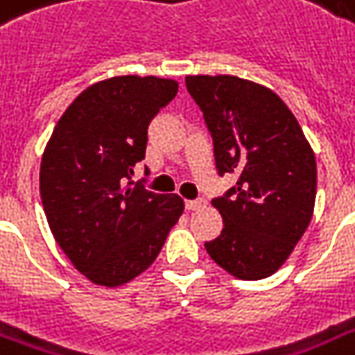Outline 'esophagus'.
Here are the masks:
<instances>
[{"label": "esophagus", "mask_w": 355, "mask_h": 355, "mask_svg": "<svg viewBox=\"0 0 355 355\" xmlns=\"http://www.w3.org/2000/svg\"><path fill=\"white\" fill-rule=\"evenodd\" d=\"M186 208H188V210H202V208H206V200L205 199L186 200Z\"/></svg>", "instance_id": "1"}]
</instances>
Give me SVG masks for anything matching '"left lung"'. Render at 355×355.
Here are the masks:
<instances>
[{"label": "left lung", "mask_w": 355, "mask_h": 355, "mask_svg": "<svg viewBox=\"0 0 355 355\" xmlns=\"http://www.w3.org/2000/svg\"><path fill=\"white\" fill-rule=\"evenodd\" d=\"M186 88L205 114L219 175L236 188L214 200L221 236L205 245L239 280L275 275L313 217L317 162L297 118L275 92L234 75H188Z\"/></svg>", "instance_id": "left-lung-1"}]
</instances>
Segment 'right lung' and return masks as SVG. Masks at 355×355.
Masks as SVG:
<instances>
[{
    "label": "right lung",
    "instance_id": "right-lung-1",
    "mask_svg": "<svg viewBox=\"0 0 355 355\" xmlns=\"http://www.w3.org/2000/svg\"><path fill=\"white\" fill-rule=\"evenodd\" d=\"M178 83L119 75L88 86L66 108L40 164L53 237L96 286L119 287L149 269L184 211L177 193L125 184L144 160L147 127Z\"/></svg>",
    "mask_w": 355,
    "mask_h": 355
}]
</instances>
